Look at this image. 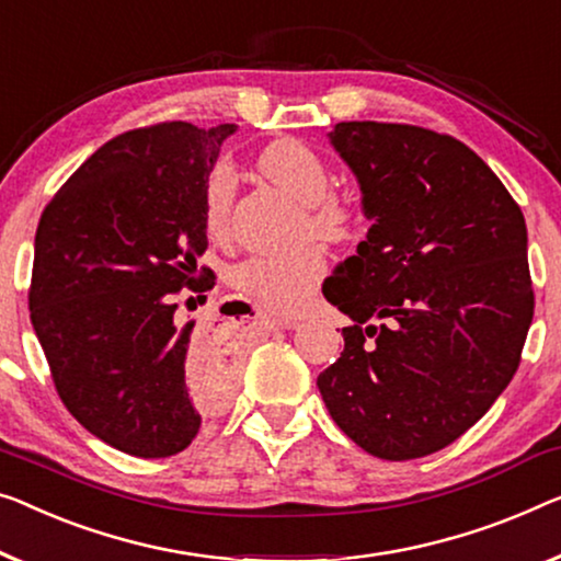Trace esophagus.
I'll return each mask as SVG.
<instances>
[{
  "instance_id": "34e87169",
  "label": "esophagus",
  "mask_w": 561,
  "mask_h": 561,
  "mask_svg": "<svg viewBox=\"0 0 561 561\" xmlns=\"http://www.w3.org/2000/svg\"><path fill=\"white\" fill-rule=\"evenodd\" d=\"M270 328L272 330H291V328H297V322L295 320H282V317H270Z\"/></svg>"
}]
</instances>
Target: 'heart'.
Instances as JSON below:
<instances>
[{"instance_id": "b5f03b06", "label": "heart", "mask_w": 561, "mask_h": 561, "mask_svg": "<svg viewBox=\"0 0 561 561\" xmlns=\"http://www.w3.org/2000/svg\"><path fill=\"white\" fill-rule=\"evenodd\" d=\"M262 171L289 191L305 211V233L345 244L360 237L365 214L355 198L332 188V171L324 158L302 140H274L259 156ZM237 198V171L221 158L204 181V224L211 237L229 233L231 208ZM328 252L309 244L291 254H254L231 270V284L241 295L277 314H299L328 274Z\"/></svg>"}]
</instances>
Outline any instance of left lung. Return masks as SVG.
Masks as SVG:
<instances>
[{"label": "left lung", "instance_id": "1", "mask_svg": "<svg viewBox=\"0 0 561 561\" xmlns=\"http://www.w3.org/2000/svg\"><path fill=\"white\" fill-rule=\"evenodd\" d=\"M330 138L375 224L324 282L353 324L317 388L367 454L423 458L486 415L522 363L534 317L524 214L446 133L350 121Z\"/></svg>", "mask_w": 561, "mask_h": 561}]
</instances>
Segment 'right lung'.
<instances>
[{
  "label": "right lung",
  "mask_w": 561,
  "mask_h": 561,
  "mask_svg": "<svg viewBox=\"0 0 561 561\" xmlns=\"http://www.w3.org/2000/svg\"><path fill=\"white\" fill-rule=\"evenodd\" d=\"M237 125L125 130L39 216L30 317L55 390L82 428L138 458L181 454L227 400L231 367L183 322L214 287L204 181ZM206 299V295H204Z\"/></svg>",
  "instance_id": "1"
}]
</instances>
